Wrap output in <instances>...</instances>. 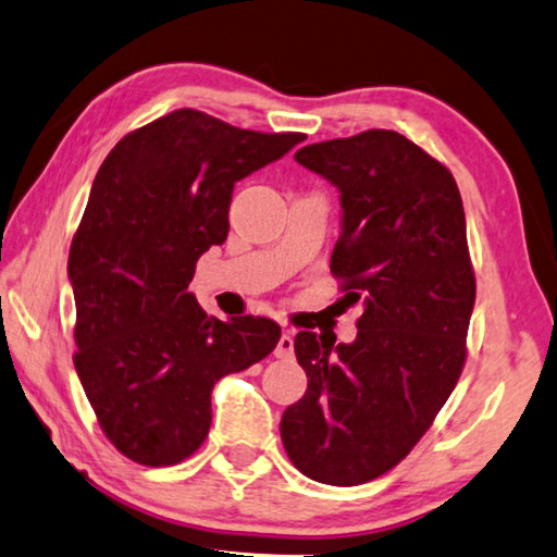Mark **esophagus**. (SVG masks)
Instances as JSON below:
<instances>
[{
    "mask_svg": "<svg viewBox=\"0 0 557 557\" xmlns=\"http://www.w3.org/2000/svg\"><path fill=\"white\" fill-rule=\"evenodd\" d=\"M292 352H295V333L285 331L277 341V348H275V356L277 358H289Z\"/></svg>",
    "mask_w": 557,
    "mask_h": 557,
    "instance_id": "34e87169",
    "label": "esophagus"
}]
</instances>
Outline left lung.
<instances>
[{"instance_id": "obj_1", "label": "left lung", "mask_w": 557, "mask_h": 557, "mask_svg": "<svg viewBox=\"0 0 557 557\" xmlns=\"http://www.w3.org/2000/svg\"><path fill=\"white\" fill-rule=\"evenodd\" d=\"M295 160L341 191L331 272L366 309L352 343L297 333L309 384L280 436L301 474L352 487L407 458L458 384L474 307L465 211L450 170L397 131L311 144Z\"/></svg>"}]
</instances>
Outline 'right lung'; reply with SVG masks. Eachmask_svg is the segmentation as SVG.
Wrapping results in <instances>:
<instances>
[{"mask_svg":"<svg viewBox=\"0 0 557 557\" xmlns=\"http://www.w3.org/2000/svg\"><path fill=\"white\" fill-rule=\"evenodd\" d=\"M301 140L177 109L131 131L99 168L67 258L73 362L104 436L134 462L189 458L214 384L275 350V321L207 317L187 287L201 252L228 236L236 182Z\"/></svg>","mask_w":557,"mask_h":557,"instance_id":"add662e5","label":"right lung"}]
</instances>
